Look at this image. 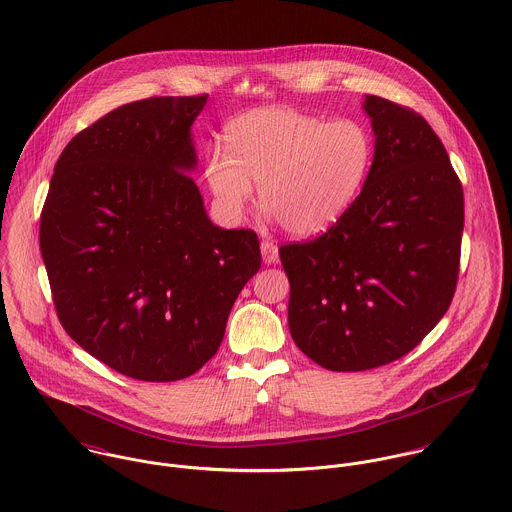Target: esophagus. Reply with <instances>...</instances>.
<instances>
[{"label": "esophagus", "mask_w": 512, "mask_h": 512, "mask_svg": "<svg viewBox=\"0 0 512 512\" xmlns=\"http://www.w3.org/2000/svg\"><path fill=\"white\" fill-rule=\"evenodd\" d=\"M261 255H263V261H265L267 265H271V263H277V259H279V249H277V245H275L273 241H263V243H261Z\"/></svg>", "instance_id": "34e87169"}]
</instances>
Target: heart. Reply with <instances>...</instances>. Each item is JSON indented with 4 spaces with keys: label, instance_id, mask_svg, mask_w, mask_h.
Listing matches in <instances>:
<instances>
[{
    "label": "heart",
    "instance_id": "heart-1",
    "mask_svg": "<svg viewBox=\"0 0 512 512\" xmlns=\"http://www.w3.org/2000/svg\"><path fill=\"white\" fill-rule=\"evenodd\" d=\"M227 153L205 161L209 189L229 219H239L259 183L263 207L295 237L331 229L361 195L375 155L365 123L323 119L293 107H259L225 127Z\"/></svg>",
    "mask_w": 512,
    "mask_h": 512
}]
</instances>
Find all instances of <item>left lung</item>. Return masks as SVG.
I'll return each instance as SVG.
<instances>
[{"label":"left lung","instance_id":"1","mask_svg":"<svg viewBox=\"0 0 512 512\" xmlns=\"http://www.w3.org/2000/svg\"><path fill=\"white\" fill-rule=\"evenodd\" d=\"M375 133L367 183L325 235L279 249L289 331L329 371H367L413 351L447 313L465 201L449 153L413 109L365 95Z\"/></svg>","mask_w":512,"mask_h":512}]
</instances>
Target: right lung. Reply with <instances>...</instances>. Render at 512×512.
<instances>
[{
	"label": "right lung",
	"instance_id": "add662e5",
	"mask_svg": "<svg viewBox=\"0 0 512 512\" xmlns=\"http://www.w3.org/2000/svg\"><path fill=\"white\" fill-rule=\"evenodd\" d=\"M207 95L149 97L79 131L55 163L39 249L67 335L151 383L197 373L261 267L251 229L211 223L189 171Z\"/></svg>",
	"mask_w": 512,
	"mask_h": 512
}]
</instances>
